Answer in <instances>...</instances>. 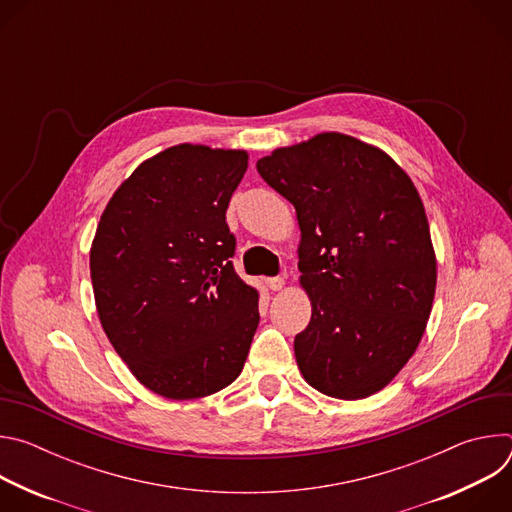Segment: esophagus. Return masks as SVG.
I'll return each mask as SVG.
<instances>
[{"instance_id": "esophagus-1", "label": "esophagus", "mask_w": 512, "mask_h": 512, "mask_svg": "<svg viewBox=\"0 0 512 512\" xmlns=\"http://www.w3.org/2000/svg\"><path fill=\"white\" fill-rule=\"evenodd\" d=\"M267 285H269V289L279 291V289H283L285 279H283V277H271V279H267Z\"/></svg>"}]
</instances>
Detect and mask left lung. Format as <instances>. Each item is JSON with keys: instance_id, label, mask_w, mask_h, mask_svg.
I'll return each mask as SVG.
<instances>
[{"instance_id": "obj_1", "label": "left lung", "mask_w": 512, "mask_h": 512, "mask_svg": "<svg viewBox=\"0 0 512 512\" xmlns=\"http://www.w3.org/2000/svg\"><path fill=\"white\" fill-rule=\"evenodd\" d=\"M296 208L300 285L312 318L294 340L316 391L356 401L385 389L415 354L437 263L421 196L377 145L324 131L257 162Z\"/></svg>"}]
</instances>
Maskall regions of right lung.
<instances>
[{
  "instance_id": "obj_1",
  "label": "right lung",
  "mask_w": 512,
  "mask_h": 512,
  "mask_svg": "<svg viewBox=\"0 0 512 512\" xmlns=\"http://www.w3.org/2000/svg\"><path fill=\"white\" fill-rule=\"evenodd\" d=\"M245 150L180 143L141 162L107 202L91 245L101 326L150 391L198 399L243 371L259 291L233 269L225 212Z\"/></svg>"
}]
</instances>
